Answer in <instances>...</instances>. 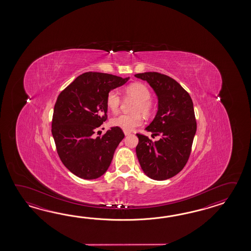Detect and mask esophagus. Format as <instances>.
<instances>
[{
    "label": "esophagus",
    "mask_w": 251,
    "mask_h": 251,
    "mask_svg": "<svg viewBox=\"0 0 251 251\" xmlns=\"http://www.w3.org/2000/svg\"><path fill=\"white\" fill-rule=\"evenodd\" d=\"M124 133H125V135H129L131 133L128 132V131H124Z\"/></svg>",
    "instance_id": "1"
}]
</instances>
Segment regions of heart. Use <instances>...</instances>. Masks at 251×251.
<instances>
[{"instance_id": "obj_1", "label": "heart", "mask_w": 251, "mask_h": 251, "mask_svg": "<svg viewBox=\"0 0 251 251\" xmlns=\"http://www.w3.org/2000/svg\"><path fill=\"white\" fill-rule=\"evenodd\" d=\"M124 94L126 99H132L135 102L132 107L133 114H122L111 119V125L121 128L124 131H132L143 124L144 116H149L152 111V103L151 101V91L147 86L142 82H133L124 89ZM122 103L121 97L116 90H111L106 97L107 107L113 114H117Z\"/></svg>"}]
</instances>
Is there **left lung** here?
Instances as JSON below:
<instances>
[{"label":"left lung","mask_w":251,"mask_h":251,"mask_svg":"<svg viewBox=\"0 0 251 251\" xmlns=\"http://www.w3.org/2000/svg\"><path fill=\"white\" fill-rule=\"evenodd\" d=\"M146 80L158 97V111L154 119L145 128L152 142L136 133L139 143L136 155L142 170L155 180H165L176 175L187 164L197 132V121L191 97L181 85L168 75L148 72L134 75Z\"/></svg>","instance_id":"obj_1"}]
</instances>
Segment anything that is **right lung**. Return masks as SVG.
I'll use <instances>...</instances> for the list:
<instances>
[{"label":"right lung","mask_w":251,"mask_h":251,"mask_svg":"<svg viewBox=\"0 0 251 251\" xmlns=\"http://www.w3.org/2000/svg\"><path fill=\"white\" fill-rule=\"evenodd\" d=\"M128 80L129 77L88 72L57 97L51 129L55 147L63 164L80 178L101 176L125 137L122 129L117 126L96 138L94 133L107 120V93Z\"/></svg>","instance_id":"1"}]
</instances>
